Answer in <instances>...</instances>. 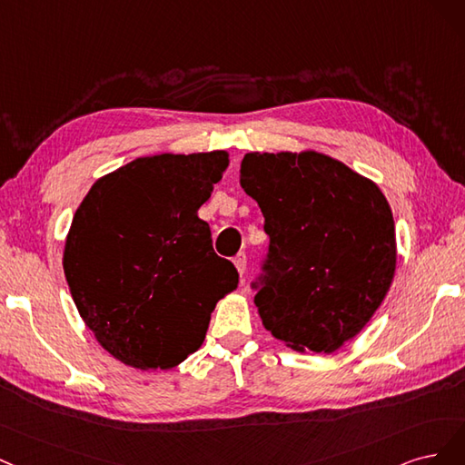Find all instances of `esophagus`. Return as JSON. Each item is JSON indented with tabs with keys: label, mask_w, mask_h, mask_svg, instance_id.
<instances>
[{
	"label": "esophagus",
	"mask_w": 465,
	"mask_h": 465,
	"mask_svg": "<svg viewBox=\"0 0 465 465\" xmlns=\"http://www.w3.org/2000/svg\"><path fill=\"white\" fill-rule=\"evenodd\" d=\"M233 264H235V268H237L239 276H243L245 271H247V254H245V252H239L237 257L233 259Z\"/></svg>",
	"instance_id": "34e87169"
}]
</instances>
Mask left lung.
<instances>
[{"instance_id":"1","label":"left lung","mask_w":465,"mask_h":465,"mask_svg":"<svg viewBox=\"0 0 465 465\" xmlns=\"http://www.w3.org/2000/svg\"><path fill=\"white\" fill-rule=\"evenodd\" d=\"M239 183L271 237L251 283L264 328L295 351H336L363 331L394 280V218L382 191L314 151L249 153Z\"/></svg>"}]
</instances>
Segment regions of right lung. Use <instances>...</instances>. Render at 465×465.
Returning <instances> with one entry per match:
<instances>
[{
    "label": "right lung",
    "instance_id": "1",
    "mask_svg": "<svg viewBox=\"0 0 465 465\" xmlns=\"http://www.w3.org/2000/svg\"><path fill=\"white\" fill-rule=\"evenodd\" d=\"M228 163L226 151L137 158L100 177L74 213L64 251L73 302L122 363L185 361L237 288L235 266L214 252L197 216Z\"/></svg>",
    "mask_w": 465,
    "mask_h": 465
}]
</instances>
